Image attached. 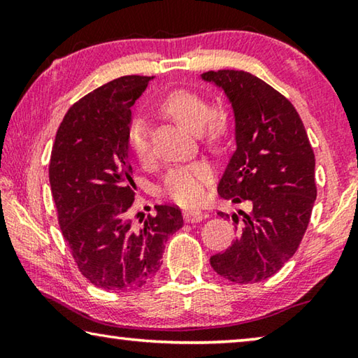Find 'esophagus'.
<instances>
[{
  "label": "esophagus",
  "instance_id": "esophagus-1",
  "mask_svg": "<svg viewBox=\"0 0 358 358\" xmlns=\"http://www.w3.org/2000/svg\"><path fill=\"white\" fill-rule=\"evenodd\" d=\"M183 217L186 222H201L202 220H205V217H208V215L199 210H185Z\"/></svg>",
  "mask_w": 358,
  "mask_h": 358
}]
</instances>
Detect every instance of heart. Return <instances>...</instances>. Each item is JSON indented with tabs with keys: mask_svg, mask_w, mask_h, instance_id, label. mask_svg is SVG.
<instances>
[{
	"mask_svg": "<svg viewBox=\"0 0 358 358\" xmlns=\"http://www.w3.org/2000/svg\"><path fill=\"white\" fill-rule=\"evenodd\" d=\"M162 106L186 128L194 132H201L203 129L210 141L215 142L224 134V121L213 115L210 117L208 102L199 93L189 92V90H175L164 99ZM128 143L138 162L147 164L151 161L153 148L150 142V131L147 121L142 117H136L131 121ZM211 175H213L211 169L205 162L178 166L166 175L162 191L175 203L191 207V205L202 202L205 186L210 183Z\"/></svg>",
	"mask_w": 358,
	"mask_h": 358,
	"instance_id": "heart-1",
	"label": "heart"
}]
</instances>
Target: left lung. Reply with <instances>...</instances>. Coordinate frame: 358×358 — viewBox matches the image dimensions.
<instances>
[{
  "instance_id": "left-lung-1",
  "label": "left lung",
  "mask_w": 358,
  "mask_h": 358,
  "mask_svg": "<svg viewBox=\"0 0 358 358\" xmlns=\"http://www.w3.org/2000/svg\"><path fill=\"white\" fill-rule=\"evenodd\" d=\"M202 80L222 90L235 118L237 150L217 192L232 203L250 205V211L232 213L238 237L210 264L238 284L268 280L294 256L310 224L317 196L310 138L290 101L259 77L222 69L203 72Z\"/></svg>"
}]
</instances>
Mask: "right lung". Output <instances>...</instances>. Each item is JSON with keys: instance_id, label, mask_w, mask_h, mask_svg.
<instances>
[{"instance_id": "1", "label": "right lung", "mask_w": 358, "mask_h": 358, "mask_svg": "<svg viewBox=\"0 0 358 358\" xmlns=\"http://www.w3.org/2000/svg\"><path fill=\"white\" fill-rule=\"evenodd\" d=\"M153 77L124 76L72 106L57 131L48 180L58 222L80 273L120 292L143 286L161 266L169 235L183 227L178 207L156 205L142 227L129 208L131 108Z\"/></svg>"}]
</instances>
